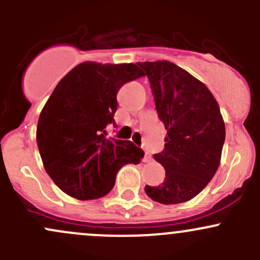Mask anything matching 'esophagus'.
Returning a JSON list of instances; mask_svg holds the SVG:
<instances>
[{"instance_id": "obj_1", "label": "esophagus", "mask_w": 260, "mask_h": 260, "mask_svg": "<svg viewBox=\"0 0 260 260\" xmlns=\"http://www.w3.org/2000/svg\"><path fill=\"white\" fill-rule=\"evenodd\" d=\"M143 161H145V162H151V161H152L151 154H149L148 152L146 151V149H145V158H143Z\"/></svg>"}]
</instances>
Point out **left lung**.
Masks as SVG:
<instances>
[{
    "label": "left lung",
    "mask_w": 260,
    "mask_h": 260,
    "mask_svg": "<svg viewBox=\"0 0 260 260\" xmlns=\"http://www.w3.org/2000/svg\"><path fill=\"white\" fill-rule=\"evenodd\" d=\"M151 84L158 118L167 129L165 148L153 158L164 166L162 185L145 187L157 203L191 200L205 188L220 164L225 124L211 91L174 62H137Z\"/></svg>",
    "instance_id": "8db88e82"
}]
</instances>
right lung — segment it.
I'll list each match as a JSON object with an SVG mask.
<instances>
[{
	"instance_id": "obj_1",
	"label": "right lung",
	"mask_w": 260,
	"mask_h": 260,
	"mask_svg": "<svg viewBox=\"0 0 260 260\" xmlns=\"http://www.w3.org/2000/svg\"><path fill=\"white\" fill-rule=\"evenodd\" d=\"M136 64L83 62L54 89L39 117L36 141L46 172L57 187L78 200L106 196L117 172L140 164L143 151L131 141L106 138L117 125V93L143 77Z\"/></svg>"
}]
</instances>
